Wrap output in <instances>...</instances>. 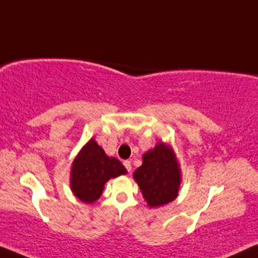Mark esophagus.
<instances>
[{"instance_id":"1","label":"esophagus","mask_w":258,"mask_h":258,"mask_svg":"<svg viewBox=\"0 0 258 258\" xmlns=\"http://www.w3.org/2000/svg\"><path fill=\"white\" fill-rule=\"evenodd\" d=\"M123 164H124V167H125L126 170L130 172V170H132V162H130V161H124V162H123Z\"/></svg>"}]
</instances>
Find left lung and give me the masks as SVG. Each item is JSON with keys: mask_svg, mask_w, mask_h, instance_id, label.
Here are the masks:
<instances>
[{"mask_svg": "<svg viewBox=\"0 0 258 258\" xmlns=\"http://www.w3.org/2000/svg\"><path fill=\"white\" fill-rule=\"evenodd\" d=\"M143 163L134 172L144 200L150 208L170 203L178 195L181 171L174 150L163 142L143 155Z\"/></svg>", "mask_w": 258, "mask_h": 258, "instance_id": "left-lung-1", "label": "left lung"}]
</instances>
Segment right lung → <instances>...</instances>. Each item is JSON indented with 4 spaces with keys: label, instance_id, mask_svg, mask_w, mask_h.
Instances as JSON below:
<instances>
[{
    "label": "right lung",
    "instance_id": "1",
    "mask_svg": "<svg viewBox=\"0 0 258 258\" xmlns=\"http://www.w3.org/2000/svg\"><path fill=\"white\" fill-rule=\"evenodd\" d=\"M126 169L117 158L109 157L96 141L91 139L75 157L70 172V186L77 199L84 203H94L100 199L105 182Z\"/></svg>",
    "mask_w": 258,
    "mask_h": 258
}]
</instances>
